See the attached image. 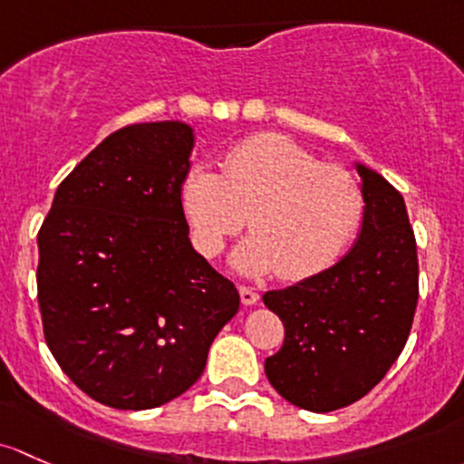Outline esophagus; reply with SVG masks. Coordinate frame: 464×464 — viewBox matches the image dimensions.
<instances>
[{
  "label": "esophagus",
  "instance_id": "obj_1",
  "mask_svg": "<svg viewBox=\"0 0 464 464\" xmlns=\"http://www.w3.org/2000/svg\"><path fill=\"white\" fill-rule=\"evenodd\" d=\"M238 295H241L243 305H255L256 302H259V293L252 288H247V285H241V288H238Z\"/></svg>",
  "mask_w": 464,
  "mask_h": 464
}]
</instances>
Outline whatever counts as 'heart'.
<instances>
[{
  "mask_svg": "<svg viewBox=\"0 0 464 464\" xmlns=\"http://www.w3.org/2000/svg\"><path fill=\"white\" fill-rule=\"evenodd\" d=\"M180 205L203 256H217L247 214L255 232L234 247L232 266L297 281L335 264L360 226L364 197L343 167L326 165L290 138L261 133L234 147L221 174L194 165Z\"/></svg>",
  "mask_w": 464,
  "mask_h": 464,
  "instance_id": "b5f03b06",
  "label": "heart"
}]
</instances>
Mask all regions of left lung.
Returning a JSON list of instances; mask_svg holds the SVG:
<instances>
[{"label":"left lung","mask_w":464,"mask_h":464,"mask_svg":"<svg viewBox=\"0 0 464 464\" xmlns=\"http://www.w3.org/2000/svg\"><path fill=\"white\" fill-rule=\"evenodd\" d=\"M364 212L351 250L319 275L264 295L285 339L266 360L276 393L328 413L364 398L407 343L418 305V252L402 194L355 162Z\"/></svg>","instance_id":"obj_1"}]
</instances>
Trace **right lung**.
<instances>
[{"label":"right lung","instance_id":"right-lung-1","mask_svg":"<svg viewBox=\"0 0 464 464\" xmlns=\"http://www.w3.org/2000/svg\"><path fill=\"white\" fill-rule=\"evenodd\" d=\"M194 129H118L57 188L37 234L44 337L66 375L111 409H156L198 380L238 293L189 241L180 185Z\"/></svg>","mask_w":464,"mask_h":464}]
</instances>
